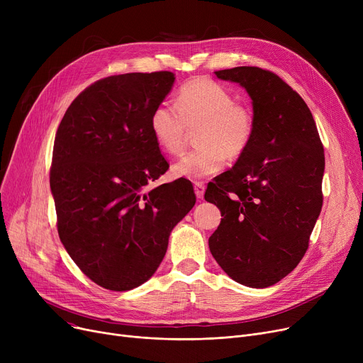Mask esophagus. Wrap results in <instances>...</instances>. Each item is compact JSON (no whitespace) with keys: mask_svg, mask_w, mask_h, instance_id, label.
I'll return each instance as SVG.
<instances>
[{"mask_svg":"<svg viewBox=\"0 0 363 363\" xmlns=\"http://www.w3.org/2000/svg\"><path fill=\"white\" fill-rule=\"evenodd\" d=\"M204 184L203 182H194V193L197 196V199H203L204 197Z\"/></svg>","mask_w":363,"mask_h":363,"instance_id":"esophagus-1","label":"esophagus"}]
</instances>
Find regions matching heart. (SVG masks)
Listing matches in <instances>:
<instances>
[{"label": "heart", "mask_w": 363, "mask_h": 363, "mask_svg": "<svg viewBox=\"0 0 363 363\" xmlns=\"http://www.w3.org/2000/svg\"><path fill=\"white\" fill-rule=\"evenodd\" d=\"M196 130V151L172 167L177 178L201 179L219 174L228 159H238L249 148L255 133L252 110L235 103L223 85L197 78L184 84L175 106L160 103L150 114V130L157 147L167 156H179L186 128Z\"/></svg>", "instance_id": "obj_1"}]
</instances>
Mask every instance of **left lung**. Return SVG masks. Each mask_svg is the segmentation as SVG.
<instances>
[{"label": "left lung", "mask_w": 363, "mask_h": 363, "mask_svg": "<svg viewBox=\"0 0 363 363\" xmlns=\"http://www.w3.org/2000/svg\"><path fill=\"white\" fill-rule=\"evenodd\" d=\"M215 73L250 95L255 133L234 167L207 185L206 201L223 216L208 249L228 277L266 289L308 250L322 208L323 147L308 104L279 76L252 66Z\"/></svg>", "instance_id": "1"}]
</instances>
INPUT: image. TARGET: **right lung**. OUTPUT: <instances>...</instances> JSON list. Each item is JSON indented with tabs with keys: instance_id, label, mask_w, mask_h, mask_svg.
I'll list each match as a JSON object with an SVG mask.
<instances>
[{
	"instance_id": "1",
	"label": "right lung",
	"mask_w": 363,
	"mask_h": 363,
	"mask_svg": "<svg viewBox=\"0 0 363 363\" xmlns=\"http://www.w3.org/2000/svg\"><path fill=\"white\" fill-rule=\"evenodd\" d=\"M174 82L172 72L100 79L73 100L55 133L50 186L59 237L79 269L111 291L152 277L172 230L196 204L189 181L150 188L169 169L150 114Z\"/></svg>"
}]
</instances>
